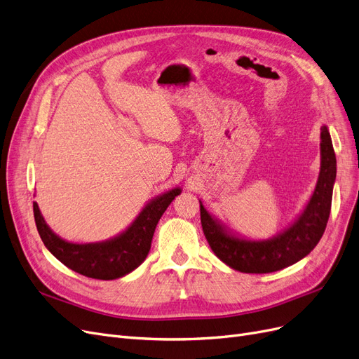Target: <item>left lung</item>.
Here are the masks:
<instances>
[{
  "instance_id": "1",
  "label": "left lung",
  "mask_w": 359,
  "mask_h": 359,
  "mask_svg": "<svg viewBox=\"0 0 359 359\" xmlns=\"http://www.w3.org/2000/svg\"><path fill=\"white\" fill-rule=\"evenodd\" d=\"M320 146V176L308 204L284 231L268 240H250L232 232L222 220L211 216L200 201L204 235L224 264L245 273H269L297 263L320 243L330 217L337 171L333 142L325 124L321 127Z\"/></svg>"
}]
</instances>
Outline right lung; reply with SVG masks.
Wrapping results in <instances>:
<instances>
[{
  "label": "right lung",
  "mask_w": 359,
  "mask_h": 359,
  "mask_svg": "<svg viewBox=\"0 0 359 359\" xmlns=\"http://www.w3.org/2000/svg\"><path fill=\"white\" fill-rule=\"evenodd\" d=\"M180 192V188H175L152 198L123 232L99 243L78 244L63 240L51 231L36 203L34 217L44 245L65 266L95 280H116L144 262L159 219Z\"/></svg>",
  "instance_id": "add662e5"
}]
</instances>
